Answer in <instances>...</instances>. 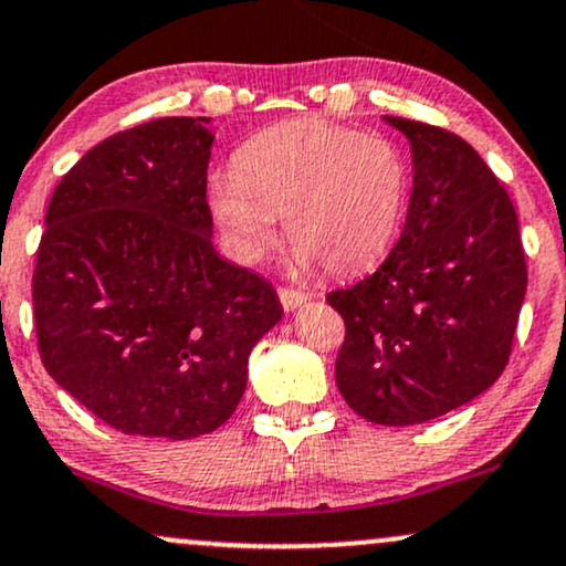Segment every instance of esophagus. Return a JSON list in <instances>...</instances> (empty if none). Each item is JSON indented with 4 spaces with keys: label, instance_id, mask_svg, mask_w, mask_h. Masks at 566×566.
I'll list each match as a JSON object with an SVG mask.
<instances>
[{
    "label": "esophagus",
    "instance_id": "1",
    "mask_svg": "<svg viewBox=\"0 0 566 566\" xmlns=\"http://www.w3.org/2000/svg\"><path fill=\"white\" fill-rule=\"evenodd\" d=\"M279 300H282L284 311H295L297 305H303L307 300V292H300L292 287H279Z\"/></svg>",
    "mask_w": 566,
    "mask_h": 566
}]
</instances>
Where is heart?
I'll return each instance as SVG.
<instances>
[{
	"instance_id": "1",
	"label": "heart",
	"mask_w": 566,
	"mask_h": 566,
	"mask_svg": "<svg viewBox=\"0 0 566 566\" xmlns=\"http://www.w3.org/2000/svg\"><path fill=\"white\" fill-rule=\"evenodd\" d=\"M238 171L206 182L213 219L240 261L274 242L276 217L300 266L347 276L381 259L402 221L405 156L384 135L326 119H287L255 133L238 151Z\"/></svg>"
}]
</instances>
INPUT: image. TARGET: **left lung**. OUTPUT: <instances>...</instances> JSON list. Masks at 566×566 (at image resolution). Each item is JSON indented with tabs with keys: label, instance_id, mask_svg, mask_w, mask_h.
<instances>
[{
	"label": "left lung",
	"instance_id": "left-lung-1",
	"mask_svg": "<svg viewBox=\"0 0 566 566\" xmlns=\"http://www.w3.org/2000/svg\"><path fill=\"white\" fill-rule=\"evenodd\" d=\"M410 138L415 180L405 230L374 274L326 303L345 321L336 386L378 426L454 410L502 376L527 263L510 192L468 140L386 117Z\"/></svg>",
	"mask_w": 566,
	"mask_h": 566
}]
</instances>
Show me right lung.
<instances>
[{"mask_svg":"<svg viewBox=\"0 0 566 566\" xmlns=\"http://www.w3.org/2000/svg\"><path fill=\"white\" fill-rule=\"evenodd\" d=\"M206 123L161 117L93 146L54 188L35 250L41 363L130 436L217 431L282 318L266 279L213 250Z\"/></svg>","mask_w":566,"mask_h":566,"instance_id":"obj_1","label":"right lung"}]
</instances>
